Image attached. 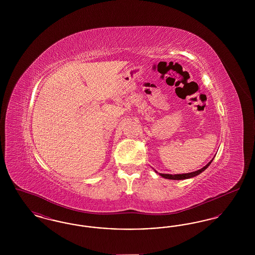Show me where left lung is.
Instances as JSON below:
<instances>
[{"label":"left lung","instance_id":"left-lung-1","mask_svg":"<svg viewBox=\"0 0 255 255\" xmlns=\"http://www.w3.org/2000/svg\"><path fill=\"white\" fill-rule=\"evenodd\" d=\"M213 160V159H212ZM212 160L211 161H209L207 164H206L205 167H203L202 169L197 170V171H195V172H191V173H186V174H177V175H171V174H159L161 177H163V178H165V179H169V180H185V179H189V178H193L195 176H197V175H199V174H201L203 171H205V170L209 166V164L212 162Z\"/></svg>","mask_w":255,"mask_h":255}]
</instances>
